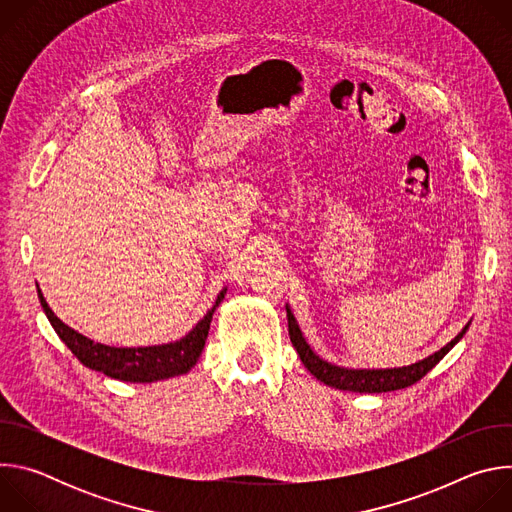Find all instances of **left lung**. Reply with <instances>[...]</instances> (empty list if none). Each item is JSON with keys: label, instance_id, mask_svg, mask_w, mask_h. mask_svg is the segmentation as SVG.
Wrapping results in <instances>:
<instances>
[{"label": "left lung", "instance_id": "8db88e82", "mask_svg": "<svg viewBox=\"0 0 512 512\" xmlns=\"http://www.w3.org/2000/svg\"><path fill=\"white\" fill-rule=\"evenodd\" d=\"M287 312V328H289V340L298 350L300 360L304 362V367L324 385L340 389V391H352V393H387V391H397L415 385L421 381L437 362H440L466 334L470 328V322L462 328V332L450 340L444 348L437 352L429 354L427 358L407 364V367H395V369H346L338 367V364H332L324 358H320L312 346L306 342L296 316L291 314L289 306H285Z\"/></svg>", "mask_w": 512, "mask_h": 512}]
</instances>
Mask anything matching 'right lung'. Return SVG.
Masks as SVG:
<instances>
[{
  "label": "right lung",
  "instance_id": "1",
  "mask_svg": "<svg viewBox=\"0 0 512 512\" xmlns=\"http://www.w3.org/2000/svg\"><path fill=\"white\" fill-rule=\"evenodd\" d=\"M227 294V287H223L221 294L216 296L212 308L204 314V318L180 340L158 344V346H137V348H125V346H107L101 342H95L81 332L72 330L66 326L46 304L42 291L38 287V300L40 306L50 320L52 328L60 336V340L70 348L85 367L99 371L111 379L127 381V383H156L164 379H172L178 375H186L196 360L202 354L212 314L223 302Z\"/></svg>",
  "mask_w": 512,
  "mask_h": 512
}]
</instances>
